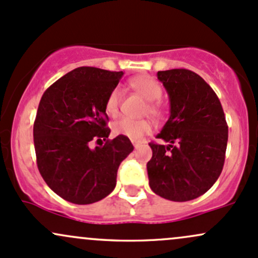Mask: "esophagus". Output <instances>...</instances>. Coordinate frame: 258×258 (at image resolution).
<instances>
[{"instance_id":"esophagus-1","label":"esophagus","mask_w":258,"mask_h":258,"mask_svg":"<svg viewBox=\"0 0 258 258\" xmlns=\"http://www.w3.org/2000/svg\"><path fill=\"white\" fill-rule=\"evenodd\" d=\"M133 145H134L135 149H138V146L140 145V143H139V141H133Z\"/></svg>"}]
</instances>
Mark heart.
I'll return each instance as SVG.
<instances>
[{
    "label": "heart",
    "instance_id": "1",
    "mask_svg": "<svg viewBox=\"0 0 258 258\" xmlns=\"http://www.w3.org/2000/svg\"><path fill=\"white\" fill-rule=\"evenodd\" d=\"M130 87L149 101V112L154 115H160L162 112L161 103L159 99L162 96V87L159 82L150 76H137L133 77L129 81ZM104 109L109 117H115L119 110V92L113 90L109 93L104 103ZM113 133L115 135L125 137L132 140H139L145 135L152 132V124L150 120L141 119L134 120L130 118H121L115 121L112 126Z\"/></svg>",
    "mask_w": 258,
    "mask_h": 258
}]
</instances>
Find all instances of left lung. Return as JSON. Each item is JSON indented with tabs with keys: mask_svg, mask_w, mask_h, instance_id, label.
<instances>
[{
	"mask_svg": "<svg viewBox=\"0 0 258 258\" xmlns=\"http://www.w3.org/2000/svg\"><path fill=\"white\" fill-rule=\"evenodd\" d=\"M170 97V118L150 143L146 165L152 192L173 202H187L209 190L223 171L228 124L213 88L185 69L159 71Z\"/></svg>",
	"mask_w": 258,
	"mask_h": 258,
	"instance_id": "1",
	"label": "left lung"
}]
</instances>
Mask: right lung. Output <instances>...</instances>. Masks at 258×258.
Returning <instances> with one entry per match:
<instances>
[{
  "mask_svg": "<svg viewBox=\"0 0 258 258\" xmlns=\"http://www.w3.org/2000/svg\"><path fill=\"white\" fill-rule=\"evenodd\" d=\"M123 71L82 66L44 92L33 138L38 170L46 184L65 201L91 204L114 189L120 162L134 150L125 137L108 139L104 103ZM103 139V147L89 148Z\"/></svg>",
  "mask_w": 258,
  "mask_h": 258,
  "instance_id": "right-lung-1",
  "label": "right lung"
}]
</instances>
